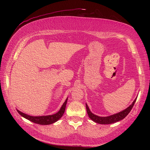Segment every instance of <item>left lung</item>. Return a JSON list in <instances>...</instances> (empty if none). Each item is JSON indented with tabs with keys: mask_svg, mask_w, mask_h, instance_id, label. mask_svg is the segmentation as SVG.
Listing matches in <instances>:
<instances>
[{
	"mask_svg": "<svg viewBox=\"0 0 150 150\" xmlns=\"http://www.w3.org/2000/svg\"><path fill=\"white\" fill-rule=\"evenodd\" d=\"M137 97L135 98L134 100L132 103L129 106H128L127 109H125L123 110V111L118 112L117 114L109 115V116H107V117H100L97 115L93 114L91 111V110L89 109L87 103H86V110H87L88 116L89 117V118L92 121L95 122L96 123H97L99 124H102V125L111 124V123H115L117 122H119L121 120H123L124 118L130 112L134 105L135 102L137 100Z\"/></svg>",
	"mask_w": 150,
	"mask_h": 150,
	"instance_id": "1",
	"label": "left lung"
}]
</instances>
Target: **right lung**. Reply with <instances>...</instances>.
<instances>
[{
	"mask_svg": "<svg viewBox=\"0 0 150 150\" xmlns=\"http://www.w3.org/2000/svg\"><path fill=\"white\" fill-rule=\"evenodd\" d=\"M67 99H68V97L66 98L64 103L62 105L61 108L59 109V111L56 114H53V115H43V116H31V115L26 114L25 113H23L22 112L19 111L18 109H17V111L21 116H22L23 117H24L25 119L33 123H35L39 125H50L57 122L59 119H61L62 116L63 115V114H64L65 109H66Z\"/></svg>",
	"mask_w": 150,
	"mask_h": 150,
	"instance_id": "1",
	"label": "right lung"
}]
</instances>
